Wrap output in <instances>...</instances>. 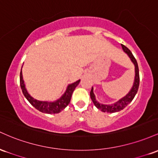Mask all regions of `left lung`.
Wrapping results in <instances>:
<instances>
[{
  "label": "left lung",
  "instance_id": "obj_1",
  "mask_svg": "<svg viewBox=\"0 0 158 158\" xmlns=\"http://www.w3.org/2000/svg\"><path fill=\"white\" fill-rule=\"evenodd\" d=\"M122 49L125 51V53L128 55L130 57L131 60L132 61V63L134 64L135 66V77H134V82L133 84V86L131 89L130 90L128 93L125 95V97L122 98L121 99L116 102V103L112 104H100L98 102H97L96 99H95V96L94 95L93 93V88L92 87L91 91H90V97H91L92 101H93V104H95V106L98 109L101 110L102 112H107V113H116L118 112V111L122 110L125 108L128 104H130L132 102V100L135 97L136 93L138 91V88H139V68H138V64L137 62L134 57V55L132 54V53L131 52V51L128 48L125 46L124 45H122Z\"/></svg>",
  "mask_w": 158,
  "mask_h": 158
}]
</instances>
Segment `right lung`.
I'll return each mask as SVG.
<instances>
[{"label": "right lung", "mask_w": 158, "mask_h": 158, "mask_svg": "<svg viewBox=\"0 0 158 158\" xmlns=\"http://www.w3.org/2000/svg\"><path fill=\"white\" fill-rule=\"evenodd\" d=\"M80 81H81V80H78V81L73 83V84L69 85L67 86L66 90H65L64 94L59 99L55 101V102H41V101H38L36 99L33 98L27 93L25 88V85H24V80H23L22 70H21L20 73V86L24 97L27 99L28 102L31 103L36 110H38L39 111L42 113H48V114H54V113H58L61 112L63 109H65L68 106V104L70 102L71 98H72L73 91L76 86L79 84Z\"/></svg>", "instance_id": "1"}]
</instances>
